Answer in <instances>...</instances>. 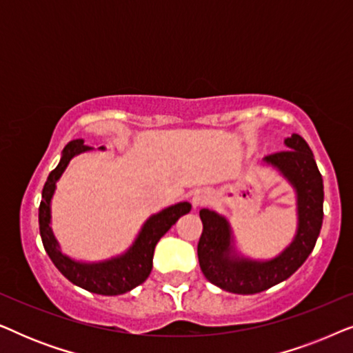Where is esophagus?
<instances>
[{
  "label": "esophagus",
  "mask_w": 353,
  "mask_h": 353,
  "mask_svg": "<svg viewBox=\"0 0 353 353\" xmlns=\"http://www.w3.org/2000/svg\"><path fill=\"white\" fill-rule=\"evenodd\" d=\"M209 199H210L209 192L204 190H197V191H194V194L191 196V204L194 209H199V207L205 205L207 202H209Z\"/></svg>",
  "instance_id": "1"
}]
</instances>
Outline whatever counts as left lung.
Masks as SVG:
<instances>
[{
  "mask_svg": "<svg viewBox=\"0 0 353 353\" xmlns=\"http://www.w3.org/2000/svg\"><path fill=\"white\" fill-rule=\"evenodd\" d=\"M289 183L296 194L297 228L291 243L272 259H252L236 248L230 220L210 209H201L202 230L197 257L204 276L233 294H257L296 273L315 248L323 225V178L310 146L301 134L284 139V151L263 159Z\"/></svg>",
  "mask_w": 353,
  "mask_h": 353,
  "instance_id": "1",
  "label": "left lung"
}]
</instances>
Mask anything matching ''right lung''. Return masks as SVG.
Segmentation results:
<instances>
[{
	"instance_id": "obj_1",
	"label": "right lung",
	"mask_w": 353,
	"mask_h": 353,
	"mask_svg": "<svg viewBox=\"0 0 353 353\" xmlns=\"http://www.w3.org/2000/svg\"><path fill=\"white\" fill-rule=\"evenodd\" d=\"M98 149L105 151L104 146H99ZM90 151H93V148L85 146L83 139H72L70 143H67L61 154L59 163L50 173L43 186L40 209H38L40 236L52 263L70 283L93 294H101V296H120L146 281L152 270L154 249L159 239L176 223L180 216L190 214L191 204L178 202V204L165 207L157 214L149 215L139 228L132 245L122 254L98 260V262L72 259L70 255L62 252L59 241L52 233L51 201L56 192L57 181L61 180L62 173L69 167L72 159Z\"/></svg>"
}]
</instances>
